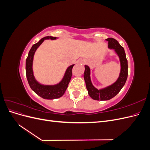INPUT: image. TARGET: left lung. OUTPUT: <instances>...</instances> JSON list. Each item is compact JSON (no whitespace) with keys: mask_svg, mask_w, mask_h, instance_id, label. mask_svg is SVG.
<instances>
[{"mask_svg":"<svg viewBox=\"0 0 150 150\" xmlns=\"http://www.w3.org/2000/svg\"><path fill=\"white\" fill-rule=\"evenodd\" d=\"M106 40L108 41V47L114 49L120 57L121 71L118 79L115 83L102 89H98L94 87L91 81L89 66H85L84 79L88 94L91 98L98 101H106L115 97L123 87L128 78V61L126 59L124 48L115 39L108 38Z\"/></svg>","mask_w":150,"mask_h":150,"instance_id":"obj_1","label":"left lung"}]
</instances>
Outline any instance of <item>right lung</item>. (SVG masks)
Instances as JSON below:
<instances>
[{
	"label": "right lung",
	"instance_id": "right-lung-1",
	"mask_svg": "<svg viewBox=\"0 0 150 150\" xmlns=\"http://www.w3.org/2000/svg\"><path fill=\"white\" fill-rule=\"evenodd\" d=\"M51 39V40H54L56 39V38L52 37V36H46V37L42 38L38 43L34 44L32 46L29 52L28 56L26 59L25 72L26 77L27 79H28L29 84L33 91H34L39 96L44 99H54L61 97L64 94L71 79L72 69L74 64H72L67 68L65 72L64 78H63L61 82L57 84L52 86L42 85L39 83L35 80L33 70V62L34 53L36 49L43 42L45 39Z\"/></svg>",
	"mask_w": 150,
	"mask_h": 150
}]
</instances>
